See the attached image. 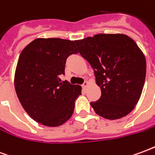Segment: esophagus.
I'll use <instances>...</instances> for the list:
<instances>
[{
	"mask_svg": "<svg viewBox=\"0 0 155 155\" xmlns=\"http://www.w3.org/2000/svg\"><path fill=\"white\" fill-rule=\"evenodd\" d=\"M88 84H89V82H88V81H84V84H82V87H83V88H86L88 86Z\"/></svg>",
	"mask_w": 155,
	"mask_h": 155,
	"instance_id": "esophagus-1",
	"label": "esophagus"
}]
</instances>
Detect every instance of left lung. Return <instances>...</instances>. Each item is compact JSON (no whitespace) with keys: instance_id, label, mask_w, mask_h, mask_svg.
I'll return each instance as SVG.
<instances>
[{"instance_id":"left-lung-1","label":"left lung","mask_w":155,"mask_h":155,"mask_svg":"<svg viewBox=\"0 0 155 155\" xmlns=\"http://www.w3.org/2000/svg\"><path fill=\"white\" fill-rule=\"evenodd\" d=\"M74 42L101 87V97L91 102L95 113L108 120L130 114L140 100L146 75L145 57L136 43L122 34H98Z\"/></svg>"}]
</instances>
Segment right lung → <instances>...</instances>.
Masks as SVG:
<instances>
[{"label":"right lung","instance_id":"obj_1","mask_svg":"<svg viewBox=\"0 0 155 155\" xmlns=\"http://www.w3.org/2000/svg\"><path fill=\"white\" fill-rule=\"evenodd\" d=\"M74 41L60 38L36 39L20 54L15 88L27 114L45 126L61 125L71 117L80 85L61 82L67 58L77 54Z\"/></svg>","mask_w":155,"mask_h":155}]
</instances>
